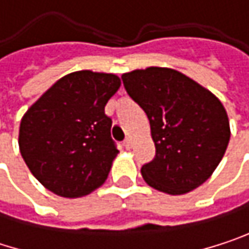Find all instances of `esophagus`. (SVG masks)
Segmentation results:
<instances>
[{
	"instance_id": "esophagus-1",
	"label": "esophagus",
	"mask_w": 249,
	"mask_h": 249,
	"mask_svg": "<svg viewBox=\"0 0 249 249\" xmlns=\"http://www.w3.org/2000/svg\"><path fill=\"white\" fill-rule=\"evenodd\" d=\"M124 147L126 148V150H129L131 147H132V140L128 137V138H125V141H124Z\"/></svg>"
}]
</instances>
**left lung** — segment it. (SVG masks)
Here are the masks:
<instances>
[{
	"mask_svg": "<svg viewBox=\"0 0 249 249\" xmlns=\"http://www.w3.org/2000/svg\"><path fill=\"white\" fill-rule=\"evenodd\" d=\"M126 93L148 117L156 156L141 167L144 180L169 195L199 187L218 167L229 142L221 101L183 73L148 68L121 76Z\"/></svg>",
	"mask_w": 249,
	"mask_h": 249,
	"instance_id": "1",
	"label": "left lung"
}]
</instances>
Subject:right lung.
<instances>
[{"label": "right lung", "mask_w": 249, "mask_h": 249, "mask_svg": "<svg viewBox=\"0 0 249 249\" xmlns=\"http://www.w3.org/2000/svg\"><path fill=\"white\" fill-rule=\"evenodd\" d=\"M120 85V77L111 73L73 72L59 79L25 112L20 151L46 189L79 197L104 184L118 154L105 105Z\"/></svg>", "instance_id": "right-lung-1"}]
</instances>
